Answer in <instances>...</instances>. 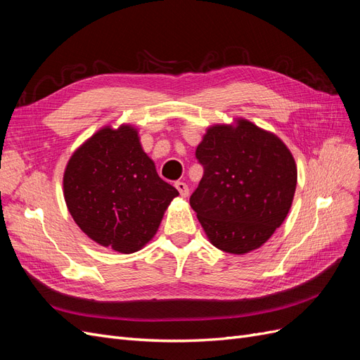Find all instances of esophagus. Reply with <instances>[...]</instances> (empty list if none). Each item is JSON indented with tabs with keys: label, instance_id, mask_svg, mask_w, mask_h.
<instances>
[{
	"label": "esophagus",
	"instance_id": "1",
	"mask_svg": "<svg viewBox=\"0 0 360 360\" xmlns=\"http://www.w3.org/2000/svg\"><path fill=\"white\" fill-rule=\"evenodd\" d=\"M176 188H177V191L180 192V195H181L183 198H186L188 195H189V188H188V184H186V183L177 181V183H176Z\"/></svg>",
	"mask_w": 360,
	"mask_h": 360
}]
</instances>
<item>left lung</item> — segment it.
I'll return each instance as SVG.
<instances>
[{
    "mask_svg": "<svg viewBox=\"0 0 360 360\" xmlns=\"http://www.w3.org/2000/svg\"><path fill=\"white\" fill-rule=\"evenodd\" d=\"M195 155L204 174L189 201L209 242L233 255L263 246L296 192V160L284 141L238 117L207 127Z\"/></svg>",
    "mask_w": 360,
    "mask_h": 360,
    "instance_id": "obj_1",
    "label": "left lung"
}]
</instances>
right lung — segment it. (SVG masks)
Returning a JSON list of instances; mask_svg holds the SVG:
<instances>
[{
  "instance_id": "1",
  "label": "right lung",
  "mask_w": 360,
  "mask_h": 360,
  "mask_svg": "<svg viewBox=\"0 0 360 360\" xmlns=\"http://www.w3.org/2000/svg\"><path fill=\"white\" fill-rule=\"evenodd\" d=\"M63 195L75 224L120 254L143 249L179 191L163 181L134 124H108L76 148L64 169Z\"/></svg>"
}]
</instances>
